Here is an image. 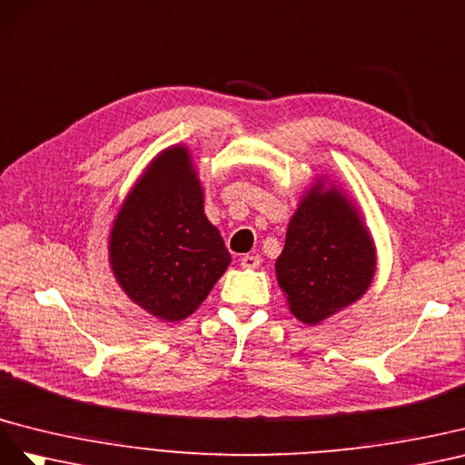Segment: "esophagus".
Returning <instances> with one entry per match:
<instances>
[{
	"label": "esophagus",
	"instance_id": "1",
	"mask_svg": "<svg viewBox=\"0 0 465 465\" xmlns=\"http://www.w3.org/2000/svg\"><path fill=\"white\" fill-rule=\"evenodd\" d=\"M259 264H261V257L255 255V253L243 255V257H242V267H243V269H257Z\"/></svg>",
	"mask_w": 465,
	"mask_h": 465
}]
</instances>
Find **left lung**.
I'll return each instance as SVG.
<instances>
[{
    "instance_id": "8db88e82",
    "label": "left lung",
    "mask_w": 465,
    "mask_h": 465,
    "mask_svg": "<svg viewBox=\"0 0 465 465\" xmlns=\"http://www.w3.org/2000/svg\"><path fill=\"white\" fill-rule=\"evenodd\" d=\"M376 269L374 243L342 194L313 189L290 220L278 284L290 312L315 325L361 298Z\"/></svg>"
}]
</instances>
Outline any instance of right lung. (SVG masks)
<instances>
[{
    "instance_id": "obj_1",
    "label": "right lung",
    "mask_w": 465,
    "mask_h": 465,
    "mask_svg": "<svg viewBox=\"0 0 465 465\" xmlns=\"http://www.w3.org/2000/svg\"><path fill=\"white\" fill-rule=\"evenodd\" d=\"M232 257L208 222L203 189L184 148H171L145 171L111 233L116 281L140 308L163 322L189 317Z\"/></svg>"
}]
</instances>
